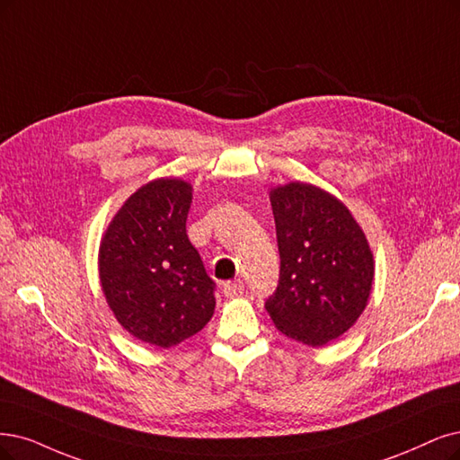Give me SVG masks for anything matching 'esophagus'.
<instances>
[{
    "label": "esophagus",
    "instance_id": "obj_1",
    "mask_svg": "<svg viewBox=\"0 0 460 460\" xmlns=\"http://www.w3.org/2000/svg\"><path fill=\"white\" fill-rule=\"evenodd\" d=\"M244 292V284L241 282V280H234V282H226L224 284V294H226V297H236V296H241Z\"/></svg>",
    "mask_w": 460,
    "mask_h": 460
}]
</instances>
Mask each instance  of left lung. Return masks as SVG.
<instances>
[{
	"label": "left lung",
	"mask_w": 460,
	"mask_h": 460,
	"mask_svg": "<svg viewBox=\"0 0 460 460\" xmlns=\"http://www.w3.org/2000/svg\"><path fill=\"white\" fill-rule=\"evenodd\" d=\"M280 280L265 309L288 337L324 347L360 318L376 280L367 236L347 204L307 181L270 187Z\"/></svg>",
	"instance_id": "8db88e82"
}]
</instances>
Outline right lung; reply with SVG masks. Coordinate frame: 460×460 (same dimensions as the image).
I'll return each instance as SVG.
<instances>
[{"label": "right lung", "instance_id": "obj_1", "mask_svg": "<svg viewBox=\"0 0 460 460\" xmlns=\"http://www.w3.org/2000/svg\"><path fill=\"white\" fill-rule=\"evenodd\" d=\"M193 185L157 178L115 212L98 248V277L108 307L132 337L176 347L208 324L214 282L187 239Z\"/></svg>", "mask_w": 460, "mask_h": 460}]
</instances>
